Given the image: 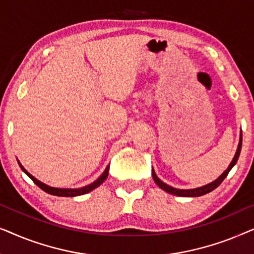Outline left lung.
Instances as JSON below:
<instances>
[{
  "instance_id": "left-lung-1",
  "label": "left lung",
  "mask_w": 254,
  "mask_h": 254,
  "mask_svg": "<svg viewBox=\"0 0 254 254\" xmlns=\"http://www.w3.org/2000/svg\"><path fill=\"white\" fill-rule=\"evenodd\" d=\"M242 131H241V137H239V143H238V147H237V151H236V154L234 156V158H232V161L230 164H229L228 169L225 170V171L222 173V175L218 177L216 180H214V182H211L209 184H207V185L204 186H201V187H196V189H192V190H180V189H175V187L168 185V184L163 183L161 179L158 178L157 176H156L155 173V170L152 169V179H154V182L157 184L159 186V189H162L163 190H165V192H168L170 194H173V195H177V196H185V197H194V196H201V195H204V194L211 192V190H214L216 187H218L221 185V183L223 182L225 177L228 176V173L230 172V170L234 168L236 163L238 161V157L239 155H241V150H242Z\"/></svg>"
}]
</instances>
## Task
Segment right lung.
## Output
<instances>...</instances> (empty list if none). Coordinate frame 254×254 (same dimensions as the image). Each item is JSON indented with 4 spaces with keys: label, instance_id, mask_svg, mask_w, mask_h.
I'll return each mask as SVG.
<instances>
[{
    "label": "right lung",
    "instance_id": "obj_1",
    "mask_svg": "<svg viewBox=\"0 0 254 254\" xmlns=\"http://www.w3.org/2000/svg\"><path fill=\"white\" fill-rule=\"evenodd\" d=\"M17 162H18L20 169H22L23 171L25 172V175H27V177H30V178L33 180V183L36 184L37 186H39L40 189L45 190L46 193L52 194V195H57V196H78V195H83V194L91 192L92 190L97 189V187L100 186L104 182H105L107 176H109V170H110V165H107L105 171L102 173V176H100L98 179L95 180V182L91 183V184H89V185L81 187V189H59V187H52V186L46 185V184L41 183L40 180L34 178V177L31 175V173H29L25 169H24V166L20 164V162L18 161V159H17Z\"/></svg>",
    "mask_w": 254,
    "mask_h": 254
}]
</instances>
